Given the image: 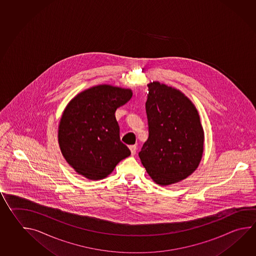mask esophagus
Segmentation results:
<instances>
[{
    "instance_id": "esophagus-1",
    "label": "esophagus",
    "mask_w": 256,
    "mask_h": 256,
    "mask_svg": "<svg viewBox=\"0 0 256 256\" xmlns=\"http://www.w3.org/2000/svg\"><path fill=\"white\" fill-rule=\"evenodd\" d=\"M130 150L131 155H135V154H136V146H135V145L130 146Z\"/></svg>"
}]
</instances>
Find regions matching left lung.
Masks as SVG:
<instances>
[{"label":"left lung","instance_id":"left-lung-1","mask_svg":"<svg viewBox=\"0 0 256 256\" xmlns=\"http://www.w3.org/2000/svg\"><path fill=\"white\" fill-rule=\"evenodd\" d=\"M148 138L138 156L152 180L167 186L188 177L204 153L198 111L180 90L160 82L148 84Z\"/></svg>","mask_w":256,"mask_h":256}]
</instances>
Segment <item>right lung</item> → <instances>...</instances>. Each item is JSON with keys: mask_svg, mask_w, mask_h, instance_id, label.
Instances as JSON below:
<instances>
[{"mask_svg": "<svg viewBox=\"0 0 256 256\" xmlns=\"http://www.w3.org/2000/svg\"><path fill=\"white\" fill-rule=\"evenodd\" d=\"M131 96L130 89L100 84L68 103L59 123L58 142L64 158L80 175L102 180L130 155L120 141L115 113Z\"/></svg>", "mask_w": 256, "mask_h": 256, "instance_id": "add662e5", "label": "right lung"}]
</instances>
